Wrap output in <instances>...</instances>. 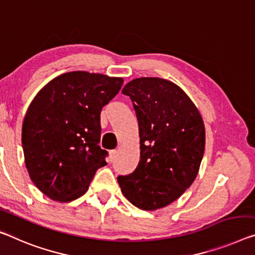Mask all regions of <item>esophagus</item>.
Masks as SVG:
<instances>
[{"mask_svg":"<svg viewBox=\"0 0 255 255\" xmlns=\"http://www.w3.org/2000/svg\"><path fill=\"white\" fill-rule=\"evenodd\" d=\"M117 156V151L116 150H111L109 151V157H111V160H114Z\"/></svg>","mask_w":255,"mask_h":255,"instance_id":"obj_1","label":"esophagus"}]
</instances>
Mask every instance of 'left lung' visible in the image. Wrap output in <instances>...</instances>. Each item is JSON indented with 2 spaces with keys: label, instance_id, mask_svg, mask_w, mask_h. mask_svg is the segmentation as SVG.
I'll use <instances>...</instances> for the list:
<instances>
[{
  "label": "left lung",
  "instance_id": "8db88e82",
  "mask_svg": "<svg viewBox=\"0 0 255 255\" xmlns=\"http://www.w3.org/2000/svg\"><path fill=\"white\" fill-rule=\"evenodd\" d=\"M122 93L130 97L138 120L140 160L131 174L119 175L117 181L134 206L162 209L197 177L205 148L204 123L189 97L170 81L135 78Z\"/></svg>",
  "mask_w": 255,
  "mask_h": 255
}]
</instances>
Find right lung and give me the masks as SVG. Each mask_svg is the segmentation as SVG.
<instances>
[{"label":"right lung","instance_id":"obj_1","mask_svg":"<svg viewBox=\"0 0 255 255\" xmlns=\"http://www.w3.org/2000/svg\"><path fill=\"white\" fill-rule=\"evenodd\" d=\"M123 80L70 72L53 78L29 105L22 123L26 167L38 189L53 201L87 193L108 151L99 146L100 113Z\"/></svg>","mask_w":255,"mask_h":255}]
</instances>
